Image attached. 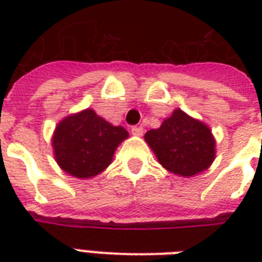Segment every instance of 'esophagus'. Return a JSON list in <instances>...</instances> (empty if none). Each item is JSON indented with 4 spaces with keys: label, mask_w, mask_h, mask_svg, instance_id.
Instances as JSON below:
<instances>
[{
    "label": "esophagus",
    "mask_w": 262,
    "mask_h": 262,
    "mask_svg": "<svg viewBox=\"0 0 262 262\" xmlns=\"http://www.w3.org/2000/svg\"><path fill=\"white\" fill-rule=\"evenodd\" d=\"M132 135H133V136H142L143 135L142 126H133V127H132Z\"/></svg>",
    "instance_id": "esophagus-1"
}]
</instances>
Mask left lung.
<instances>
[{
  "label": "left lung",
  "instance_id": "obj_1",
  "mask_svg": "<svg viewBox=\"0 0 262 262\" xmlns=\"http://www.w3.org/2000/svg\"><path fill=\"white\" fill-rule=\"evenodd\" d=\"M144 140L165 170L185 178L208 170L216 157L210 127L181 109H174L159 129L148 130Z\"/></svg>",
  "mask_w": 262,
  "mask_h": 262
}]
</instances>
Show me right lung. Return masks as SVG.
<instances>
[{
	"label": "right lung",
	"instance_id": "1",
	"mask_svg": "<svg viewBox=\"0 0 262 262\" xmlns=\"http://www.w3.org/2000/svg\"><path fill=\"white\" fill-rule=\"evenodd\" d=\"M127 137L125 127L114 126L86 108L57 123L52 137L54 160L69 176L92 178L108 168L115 150Z\"/></svg>",
	"mask_w": 262,
	"mask_h": 262
}]
</instances>
